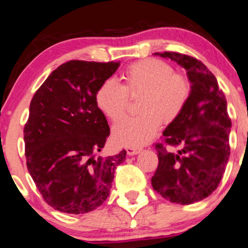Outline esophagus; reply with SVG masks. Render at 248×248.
Returning a JSON list of instances; mask_svg holds the SVG:
<instances>
[{
    "mask_svg": "<svg viewBox=\"0 0 248 248\" xmlns=\"http://www.w3.org/2000/svg\"><path fill=\"white\" fill-rule=\"evenodd\" d=\"M140 151H141V148H139V147H126V152L128 155H138Z\"/></svg>",
    "mask_w": 248,
    "mask_h": 248,
    "instance_id": "1",
    "label": "esophagus"
}]
</instances>
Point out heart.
<instances>
[{
  "instance_id": "obj_1",
  "label": "heart",
  "mask_w": 248,
  "mask_h": 248,
  "mask_svg": "<svg viewBox=\"0 0 248 248\" xmlns=\"http://www.w3.org/2000/svg\"><path fill=\"white\" fill-rule=\"evenodd\" d=\"M124 85L114 78L104 79L96 91L100 110L113 121L126 115L129 95L145 93L141 115L126 117L114 126L113 137L122 146H142L153 139L161 122H170L186 108L191 93L189 78L174 72L160 59H144L132 64L124 72Z\"/></svg>"
}]
</instances>
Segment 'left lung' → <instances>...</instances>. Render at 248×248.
Listing matches in <instances>:
<instances>
[{
	"instance_id": "1",
	"label": "left lung",
	"mask_w": 248,
	"mask_h": 248,
	"mask_svg": "<svg viewBox=\"0 0 248 248\" xmlns=\"http://www.w3.org/2000/svg\"><path fill=\"white\" fill-rule=\"evenodd\" d=\"M155 54L186 70L191 93L183 111L163 132L165 144L179 147V151L155 144L159 163L151 182L165 200L190 204L209 196L225 172L232 127L227 101L202 62L177 52Z\"/></svg>"
}]
</instances>
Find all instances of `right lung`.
Listing matches in <instances>:
<instances>
[{
    "instance_id": "add662e5",
    "label": "right lung",
    "mask_w": 248,
    "mask_h": 248,
    "mask_svg": "<svg viewBox=\"0 0 248 248\" xmlns=\"http://www.w3.org/2000/svg\"><path fill=\"white\" fill-rule=\"evenodd\" d=\"M120 62L70 61L36 90L23 129L27 169L47 204L66 214L96 209L109 196L126 151L96 157L110 129L95 95Z\"/></svg>"
}]
</instances>
